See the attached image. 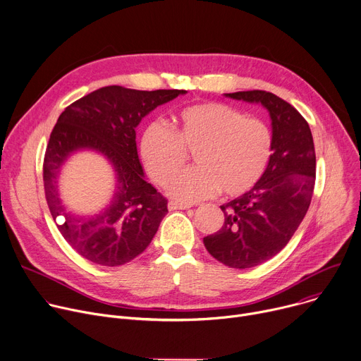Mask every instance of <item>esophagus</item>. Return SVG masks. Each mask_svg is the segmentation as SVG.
<instances>
[{"instance_id":"34e87169","label":"esophagus","mask_w":361,"mask_h":361,"mask_svg":"<svg viewBox=\"0 0 361 361\" xmlns=\"http://www.w3.org/2000/svg\"><path fill=\"white\" fill-rule=\"evenodd\" d=\"M190 207H191L190 204L178 203V202H170V203H169V209H170V210H187V209H190Z\"/></svg>"}]
</instances>
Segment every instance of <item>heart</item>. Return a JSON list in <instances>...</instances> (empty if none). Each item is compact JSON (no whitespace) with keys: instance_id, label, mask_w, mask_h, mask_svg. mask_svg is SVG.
Here are the masks:
<instances>
[{"instance_id":"heart-1","label":"heart","mask_w":361,"mask_h":361,"mask_svg":"<svg viewBox=\"0 0 361 361\" xmlns=\"http://www.w3.org/2000/svg\"><path fill=\"white\" fill-rule=\"evenodd\" d=\"M141 157L151 177L169 185L192 153L198 166L176 179L170 194L194 203L221 190L227 197L250 191L264 177L274 152V135L260 118L231 105L202 102L174 115L173 129L151 123L141 137Z\"/></svg>"}]
</instances>
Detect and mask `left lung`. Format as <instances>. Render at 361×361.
I'll return each mask as SVG.
<instances>
[{
	"label": "left lung",
	"mask_w": 361,
	"mask_h": 361,
	"mask_svg": "<svg viewBox=\"0 0 361 361\" xmlns=\"http://www.w3.org/2000/svg\"><path fill=\"white\" fill-rule=\"evenodd\" d=\"M226 96L262 104L272 119L274 152L267 173L250 191L220 206L221 228L203 239L221 264L247 269L279 253L305 217L315 185V148L308 122L279 96L267 90Z\"/></svg>",
	"instance_id": "8db88e82"
}]
</instances>
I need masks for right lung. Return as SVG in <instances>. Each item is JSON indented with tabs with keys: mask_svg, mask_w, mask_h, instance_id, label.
Masks as SVG:
<instances>
[{
	"mask_svg": "<svg viewBox=\"0 0 361 361\" xmlns=\"http://www.w3.org/2000/svg\"><path fill=\"white\" fill-rule=\"evenodd\" d=\"M185 90H135L105 86L80 97L61 112L44 154L43 181L50 213L61 236L85 259L102 267H119L142 253L169 213V200L144 178L135 128L158 105ZM78 149H94L116 170V194L101 214L79 218L61 204L56 174ZM63 216L62 224L56 217Z\"/></svg>",
	"mask_w": 361,
	"mask_h": 361,
	"instance_id": "1",
	"label": "right lung"
}]
</instances>
